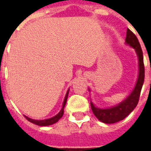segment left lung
I'll return each mask as SVG.
<instances>
[{
	"mask_svg": "<svg viewBox=\"0 0 151 151\" xmlns=\"http://www.w3.org/2000/svg\"><path fill=\"white\" fill-rule=\"evenodd\" d=\"M125 43L135 49L138 58V78L136 85L130 93V95L123 101L116 106L108 108H99L95 107V104L91 102V106L93 113L99 120L105 124L116 123L124 120L129 116L133 109L136 108L139 100L140 94L142 88L145 78V67L143 62V53L139 41L135 35L129 29H127ZM90 90V89H89Z\"/></svg>",
	"mask_w": 151,
	"mask_h": 151,
	"instance_id": "left-lung-1",
	"label": "left lung"
}]
</instances>
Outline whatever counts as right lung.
I'll return each instance as SVG.
<instances>
[{
	"label": "right lung",
	"instance_id": "1",
	"mask_svg": "<svg viewBox=\"0 0 151 151\" xmlns=\"http://www.w3.org/2000/svg\"><path fill=\"white\" fill-rule=\"evenodd\" d=\"M69 91L66 93L65 97V99H64V102H63L62 104V108L61 110L59 111V113L56 114V116H54L52 118H49V119H46V120H34V119H31L30 117L25 116L27 118V120H29L31 123L35 124H37V125H40V126H48V125H51V124H53L56 123L58 120L63 116V114H64V108L66 104V102H67V99H68V95H69Z\"/></svg>",
	"mask_w": 151,
	"mask_h": 151
}]
</instances>
